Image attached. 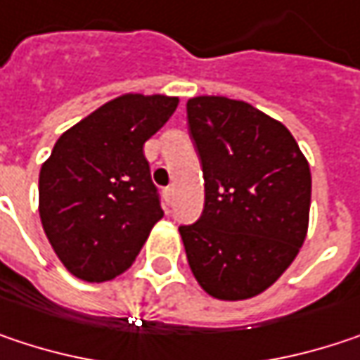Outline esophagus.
I'll return each mask as SVG.
<instances>
[{
	"label": "esophagus",
	"instance_id": "obj_1",
	"mask_svg": "<svg viewBox=\"0 0 360 360\" xmlns=\"http://www.w3.org/2000/svg\"><path fill=\"white\" fill-rule=\"evenodd\" d=\"M165 198H167L169 204L173 202V187H167V189H165Z\"/></svg>",
	"mask_w": 360,
	"mask_h": 360
}]
</instances>
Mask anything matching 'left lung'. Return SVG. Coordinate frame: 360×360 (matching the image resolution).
I'll list each match as a JSON object with an SVG mask.
<instances>
[{"label": "left lung", "mask_w": 360, "mask_h": 360, "mask_svg": "<svg viewBox=\"0 0 360 360\" xmlns=\"http://www.w3.org/2000/svg\"><path fill=\"white\" fill-rule=\"evenodd\" d=\"M187 125L204 173V210L179 233L189 268L216 299L266 290L305 241L309 165L290 131L243 101L195 96Z\"/></svg>", "instance_id": "left-lung-1"}]
</instances>
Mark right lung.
<instances>
[{
    "instance_id": "right-lung-1",
    "label": "right lung",
    "mask_w": 360,
    "mask_h": 360,
    "mask_svg": "<svg viewBox=\"0 0 360 360\" xmlns=\"http://www.w3.org/2000/svg\"><path fill=\"white\" fill-rule=\"evenodd\" d=\"M179 98L123 94L68 129L39 177V212L57 257L74 276L111 280L131 266L162 218L144 142Z\"/></svg>"
}]
</instances>
